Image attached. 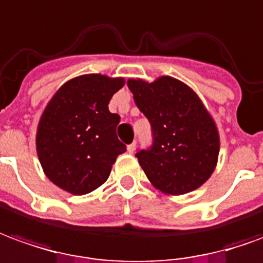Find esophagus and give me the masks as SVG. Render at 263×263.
<instances>
[{
    "instance_id": "esophagus-1",
    "label": "esophagus",
    "mask_w": 263,
    "mask_h": 263,
    "mask_svg": "<svg viewBox=\"0 0 263 263\" xmlns=\"http://www.w3.org/2000/svg\"><path fill=\"white\" fill-rule=\"evenodd\" d=\"M135 150H136V141H133L132 144H128L127 146V152L130 153V154H133V153H135Z\"/></svg>"
}]
</instances>
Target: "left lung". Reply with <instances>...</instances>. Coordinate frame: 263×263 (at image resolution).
<instances>
[{
	"instance_id": "obj_1",
	"label": "left lung",
	"mask_w": 263,
	"mask_h": 263,
	"mask_svg": "<svg viewBox=\"0 0 263 263\" xmlns=\"http://www.w3.org/2000/svg\"><path fill=\"white\" fill-rule=\"evenodd\" d=\"M137 107L152 124L153 144L139 150L141 168L164 194H187L215 170L219 153L217 126L197 93L170 76L128 79Z\"/></svg>"
}]
</instances>
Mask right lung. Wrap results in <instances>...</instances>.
<instances>
[{
  "mask_svg": "<svg viewBox=\"0 0 263 263\" xmlns=\"http://www.w3.org/2000/svg\"><path fill=\"white\" fill-rule=\"evenodd\" d=\"M123 78L90 73L59 87L41 116L36 152L46 177L73 195L92 193L109 178L126 146L117 139L120 116L109 111Z\"/></svg>",
  "mask_w": 263,
  "mask_h": 263,
  "instance_id": "obj_1",
  "label": "right lung"
}]
</instances>
